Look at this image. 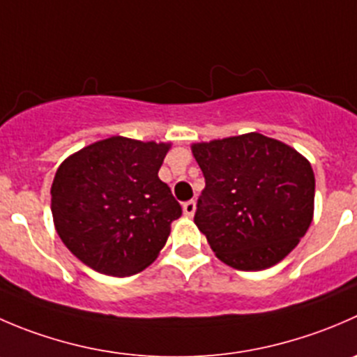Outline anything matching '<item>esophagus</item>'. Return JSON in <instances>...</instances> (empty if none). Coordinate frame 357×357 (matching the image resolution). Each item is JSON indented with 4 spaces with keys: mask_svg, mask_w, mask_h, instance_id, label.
I'll list each match as a JSON object with an SVG mask.
<instances>
[{
    "mask_svg": "<svg viewBox=\"0 0 357 357\" xmlns=\"http://www.w3.org/2000/svg\"><path fill=\"white\" fill-rule=\"evenodd\" d=\"M195 211H197V204H195V200H188V202L183 204V213H185L186 216L192 218L193 214H195Z\"/></svg>",
    "mask_w": 357,
    "mask_h": 357,
    "instance_id": "1",
    "label": "esophagus"
}]
</instances>
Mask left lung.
Here are the masks:
<instances>
[{
    "instance_id": "1",
    "label": "left lung",
    "mask_w": 357,
    "mask_h": 357,
    "mask_svg": "<svg viewBox=\"0 0 357 357\" xmlns=\"http://www.w3.org/2000/svg\"><path fill=\"white\" fill-rule=\"evenodd\" d=\"M206 179L195 225L218 258L237 271H263L289 255L314 216L309 160L258 132L192 146Z\"/></svg>"
}]
</instances>
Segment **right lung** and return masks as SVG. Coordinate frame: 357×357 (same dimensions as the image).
I'll return each instance as SVG.
<instances>
[{
  "label": "right lung",
  "mask_w": 357,
  "mask_h": 357,
  "mask_svg": "<svg viewBox=\"0 0 357 357\" xmlns=\"http://www.w3.org/2000/svg\"><path fill=\"white\" fill-rule=\"evenodd\" d=\"M171 144L113 136L73 153L52 183V216L86 266L126 278L155 261L181 216L158 169Z\"/></svg>",
  "instance_id": "add662e5"
}]
</instances>
